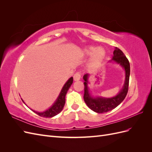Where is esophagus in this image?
<instances>
[{
    "instance_id": "34e87169",
    "label": "esophagus",
    "mask_w": 152,
    "mask_h": 152,
    "mask_svg": "<svg viewBox=\"0 0 152 152\" xmlns=\"http://www.w3.org/2000/svg\"><path fill=\"white\" fill-rule=\"evenodd\" d=\"M80 77H81V73L80 72H76V73H75V75H73V79H74L75 81H78L80 79Z\"/></svg>"
}]
</instances>
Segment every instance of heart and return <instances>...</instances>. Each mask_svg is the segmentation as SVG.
Returning <instances> with one entry per match:
<instances>
[{
	"instance_id": "1",
	"label": "heart",
	"mask_w": 152,
	"mask_h": 152,
	"mask_svg": "<svg viewBox=\"0 0 152 152\" xmlns=\"http://www.w3.org/2000/svg\"><path fill=\"white\" fill-rule=\"evenodd\" d=\"M84 53L87 56H91V55L94 54L92 61H93V63L94 64H98L102 61L105 55V51L103 49H98L97 48L93 46H89L86 48L84 49Z\"/></svg>"
}]
</instances>
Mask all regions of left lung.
Here are the masks:
<instances>
[{
	"instance_id": "obj_1",
	"label": "left lung",
	"mask_w": 152,
	"mask_h": 152,
	"mask_svg": "<svg viewBox=\"0 0 152 152\" xmlns=\"http://www.w3.org/2000/svg\"><path fill=\"white\" fill-rule=\"evenodd\" d=\"M112 60L119 64L125 70L126 78L125 82L123 86V88L119 92L118 94L114 97L110 98H104L102 97H93L91 96L89 92L87 84H88V77L89 74H85L83 77L84 80V99L90 109L93 111L102 113L108 112L110 110H112L116 108L118 104H120L123 100L125 99L127 94L129 88V81L130 76V64L129 61L124 55L123 52L121 49L115 48L113 51V56Z\"/></svg>"
}]
</instances>
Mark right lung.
Listing matches in <instances>:
<instances>
[{
    "label": "right lung",
    "mask_w": 152,
    "mask_h": 152,
    "mask_svg": "<svg viewBox=\"0 0 152 152\" xmlns=\"http://www.w3.org/2000/svg\"><path fill=\"white\" fill-rule=\"evenodd\" d=\"M72 83H73V77H72L68 80V81L66 82L65 84L63 86V88L60 92V93H59V95L58 97L56 102H54V103L53 104L52 107H50L47 110H45V111L43 112H38L35 111V110H33L31 109V110L35 113L39 115V116L45 117V118H50L56 115H58V113H59L61 112L64 106H65V96L68 90L69 89V88H70V87L71 86ZM22 101L23 102L25 103L23 100L22 99Z\"/></svg>",
    "instance_id": "1"
}]
</instances>
